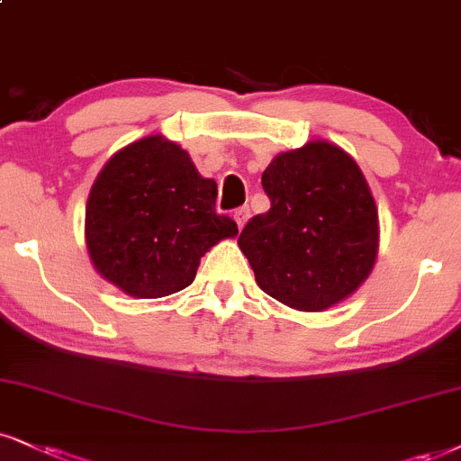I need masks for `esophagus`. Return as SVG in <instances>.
<instances>
[{
  "instance_id": "1",
  "label": "esophagus",
  "mask_w": 461,
  "mask_h": 461,
  "mask_svg": "<svg viewBox=\"0 0 461 461\" xmlns=\"http://www.w3.org/2000/svg\"><path fill=\"white\" fill-rule=\"evenodd\" d=\"M232 218H235L237 226H240V229H243V224H246L248 218H249V207H248V204H243V207L235 209V213H232Z\"/></svg>"
}]
</instances>
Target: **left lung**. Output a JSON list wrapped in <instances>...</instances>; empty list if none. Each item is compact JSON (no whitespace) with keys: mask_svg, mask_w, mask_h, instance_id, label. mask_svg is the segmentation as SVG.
Wrapping results in <instances>:
<instances>
[{"mask_svg":"<svg viewBox=\"0 0 461 461\" xmlns=\"http://www.w3.org/2000/svg\"><path fill=\"white\" fill-rule=\"evenodd\" d=\"M271 207L240 248L263 291L301 312H322L361 286L378 249V212L348 153L325 140L280 153L263 173Z\"/></svg>","mask_w":461,"mask_h":461,"instance_id":"8db88e82","label":"left lung"}]
</instances>
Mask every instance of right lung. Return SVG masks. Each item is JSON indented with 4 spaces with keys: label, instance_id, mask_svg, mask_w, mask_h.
<instances>
[{
    "label": "right lung",
    "instance_id": "1",
    "mask_svg": "<svg viewBox=\"0 0 461 461\" xmlns=\"http://www.w3.org/2000/svg\"><path fill=\"white\" fill-rule=\"evenodd\" d=\"M218 185L204 179L179 145L147 136L106 162L85 212L95 269L123 293L158 299L184 291L235 220L215 212Z\"/></svg>",
    "mask_w": 461,
    "mask_h": 461
}]
</instances>
